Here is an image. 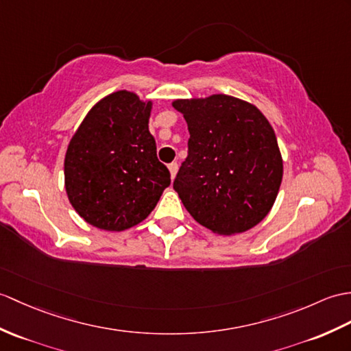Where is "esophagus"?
Wrapping results in <instances>:
<instances>
[{
    "instance_id": "esophagus-1",
    "label": "esophagus",
    "mask_w": 351,
    "mask_h": 351,
    "mask_svg": "<svg viewBox=\"0 0 351 351\" xmlns=\"http://www.w3.org/2000/svg\"><path fill=\"white\" fill-rule=\"evenodd\" d=\"M169 170H170V176L175 178L176 173H178V162H176V161H175V162H170V165H169Z\"/></svg>"
}]
</instances>
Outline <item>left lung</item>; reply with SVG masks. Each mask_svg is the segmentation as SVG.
I'll use <instances>...</instances> for the list:
<instances>
[{"label":"left lung","mask_w":351,"mask_h":351,"mask_svg":"<svg viewBox=\"0 0 351 351\" xmlns=\"http://www.w3.org/2000/svg\"><path fill=\"white\" fill-rule=\"evenodd\" d=\"M189 156L173 189L199 224L219 234L250 230L269 214L282 179L274 128L256 106L230 95L176 100Z\"/></svg>","instance_id":"1"}]
</instances>
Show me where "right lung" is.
Returning a JSON list of instances; mask_svg holds the SVG:
<instances>
[{
	"label": "right lung",
	"mask_w": 351,
	"mask_h": 351,
	"mask_svg": "<svg viewBox=\"0 0 351 351\" xmlns=\"http://www.w3.org/2000/svg\"><path fill=\"white\" fill-rule=\"evenodd\" d=\"M152 103L128 91L97 103L71 137L64 176L69 200L86 223L121 232L148 217L170 185L148 128Z\"/></svg>",
	"instance_id": "add662e5"
}]
</instances>
